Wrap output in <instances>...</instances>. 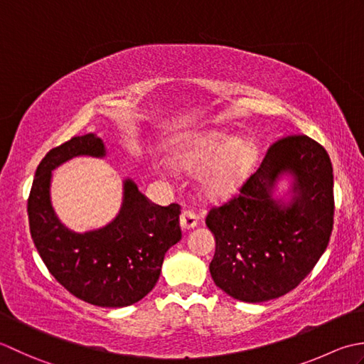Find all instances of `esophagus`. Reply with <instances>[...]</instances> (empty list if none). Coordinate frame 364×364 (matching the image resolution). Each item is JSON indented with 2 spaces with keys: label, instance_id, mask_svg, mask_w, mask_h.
I'll list each match as a JSON object with an SVG mask.
<instances>
[{
  "label": "esophagus",
  "instance_id": "obj_1",
  "mask_svg": "<svg viewBox=\"0 0 364 364\" xmlns=\"http://www.w3.org/2000/svg\"><path fill=\"white\" fill-rule=\"evenodd\" d=\"M198 215L191 210H183L181 213V226L183 229H191L198 225Z\"/></svg>",
  "mask_w": 364,
  "mask_h": 364
}]
</instances>
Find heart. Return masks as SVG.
Returning <instances> with one entry per match:
<instances>
[{
    "instance_id": "obj_1",
    "label": "heart",
    "mask_w": 364,
    "mask_h": 364,
    "mask_svg": "<svg viewBox=\"0 0 364 364\" xmlns=\"http://www.w3.org/2000/svg\"><path fill=\"white\" fill-rule=\"evenodd\" d=\"M257 160V147L250 139H235L220 132H207L193 138L176 157L185 171L205 166L203 190L209 198L231 196L239 190Z\"/></svg>"
}]
</instances>
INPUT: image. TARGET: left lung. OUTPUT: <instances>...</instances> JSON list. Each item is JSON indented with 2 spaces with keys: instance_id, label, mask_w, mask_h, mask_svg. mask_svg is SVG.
Wrapping results in <instances>:
<instances>
[{
  "instance_id": "8db88e82",
  "label": "left lung",
  "mask_w": 364,
  "mask_h": 364,
  "mask_svg": "<svg viewBox=\"0 0 364 364\" xmlns=\"http://www.w3.org/2000/svg\"><path fill=\"white\" fill-rule=\"evenodd\" d=\"M291 175V199L272 196ZM333 168L327 151L306 135L278 139L240 193L212 207L210 275L232 299L261 303L299 286L327 250L333 229Z\"/></svg>"
}]
</instances>
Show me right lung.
I'll list each match as a JSON object with an SVG mask.
<instances>
[{
  "label": "right lung",
  "instance_id": "obj_1",
  "mask_svg": "<svg viewBox=\"0 0 364 364\" xmlns=\"http://www.w3.org/2000/svg\"><path fill=\"white\" fill-rule=\"evenodd\" d=\"M105 154L94 133L51 149L36 169L28 218L36 248L59 284L91 305L122 308L139 301L159 281L166 251L182 239L181 205L154 204L125 179L121 210L111 223L81 234L70 231L51 205V171L80 155Z\"/></svg>",
  "mask_w": 364,
  "mask_h": 364
}]
</instances>
